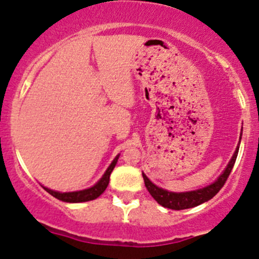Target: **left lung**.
Listing matches in <instances>:
<instances>
[{
  "label": "left lung",
  "instance_id": "8db88e82",
  "mask_svg": "<svg viewBox=\"0 0 259 259\" xmlns=\"http://www.w3.org/2000/svg\"><path fill=\"white\" fill-rule=\"evenodd\" d=\"M239 146L236 149L235 154H233L232 159H231L230 164L227 165L226 170L223 171V174L220 176L213 184L208 185L207 187H203V189L196 190V191H189V192H168L166 190L160 189L156 185H154L152 182L146 178L143 174L144 182H145V186L148 189V191L150 192V195L155 200L157 201V203H160L161 206H164L166 208L171 209H185V208H191L195 206L201 205V203L206 202V201L211 200L220 190L222 189L223 185L227 181L228 176H230L231 171H232L233 165H235L236 159H237Z\"/></svg>",
  "mask_w": 259,
  "mask_h": 259
}]
</instances>
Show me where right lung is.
Masks as SVG:
<instances>
[{
  "mask_svg": "<svg viewBox=\"0 0 259 259\" xmlns=\"http://www.w3.org/2000/svg\"><path fill=\"white\" fill-rule=\"evenodd\" d=\"M118 157H119V155L113 160V162H111L110 166H109L108 170L105 171V174L103 175V178L100 179L93 187H91V189L83 190V191H75V192H63V194H62V192L53 191V190L46 189V187H45V190L48 192V194H51L52 196H53V197L58 198V200H61V201H64V202H85V201L95 200V198L99 197V196L102 195L103 192L105 191V189L108 187L109 179H110V174H111V171L114 170V167H115L116 161H118Z\"/></svg>",
  "mask_w": 259,
  "mask_h": 259,
  "instance_id": "right-lung-1",
  "label": "right lung"
}]
</instances>
